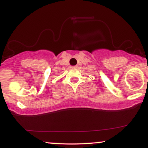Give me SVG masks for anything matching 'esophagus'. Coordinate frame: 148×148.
Instances as JSON below:
<instances>
[{
  "label": "esophagus",
  "instance_id": "obj_1",
  "mask_svg": "<svg viewBox=\"0 0 148 148\" xmlns=\"http://www.w3.org/2000/svg\"><path fill=\"white\" fill-rule=\"evenodd\" d=\"M76 66H72V68H76Z\"/></svg>",
  "mask_w": 148,
  "mask_h": 148
}]
</instances>
